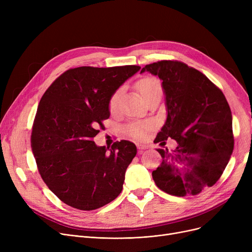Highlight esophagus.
Instances as JSON below:
<instances>
[{"label":"esophagus","instance_id":"34e87169","mask_svg":"<svg viewBox=\"0 0 252 252\" xmlns=\"http://www.w3.org/2000/svg\"><path fill=\"white\" fill-rule=\"evenodd\" d=\"M148 145L147 144H137V148L139 150H145V149H148Z\"/></svg>","mask_w":252,"mask_h":252}]
</instances>
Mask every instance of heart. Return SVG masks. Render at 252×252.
<instances>
[{"instance_id":"heart-1","label":"heart","mask_w":252,"mask_h":252,"mask_svg":"<svg viewBox=\"0 0 252 252\" xmlns=\"http://www.w3.org/2000/svg\"><path fill=\"white\" fill-rule=\"evenodd\" d=\"M137 88L140 91L141 95L143 96L144 99L154 92L161 91L160 84L158 83V81H156L155 78H152V77L142 78L141 81H139V83L137 84ZM119 96H121V92L119 91L115 92L114 94L111 96V98L109 100V109L111 111H115L117 109L118 102H119ZM152 126H153V124L151 122L133 123L126 127V133L130 137L141 140V139L145 138L147 130H149L152 127Z\"/></svg>"}]
</instances>
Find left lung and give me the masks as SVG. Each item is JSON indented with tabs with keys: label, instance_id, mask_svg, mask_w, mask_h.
Returning <instances> with one entry per match:
<instances>
[{
	"label": "left lung",
	"instance_id": "left-lung-1",
	"mask_svg": "<svg viewBox=\"0 0 252 252\" xmlns=\"http://www.w3.org/2000/svg\"><path fill=\"white\" fill-rule=\"evenodd\" d=\"M160 78L166 119L155 143L177 141L152 173L156 186L175 196L196 195L220 178L234 148L232 113L222 92L200 71L179 61H158L142 68Z\"/></svg>",
	"mask_w": 252,
	"mask_h": 252
}]
</instances>
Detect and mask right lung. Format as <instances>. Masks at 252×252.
Instances as JSON below:
<instances>
[{
  "instance_id": "obj_1",
  "label": "right lung",
  "mask_w": 252,
  "mask_h": 252,
  "mask_svg": "<svg viewBox=\"0 0 252 252\" xmlns=\"http://www.w3.org/2000/svg\"><path fill=\"white\" fill-rule=\"evenodd\" d=\"M140 69L136 65L69 69L39 101L32 149L42 179L65 204L94 210L121 194L136 145L123 140L109 149L97 146L93 138L110 116L111 96Z\"/></svg>"
}]
</instances>
